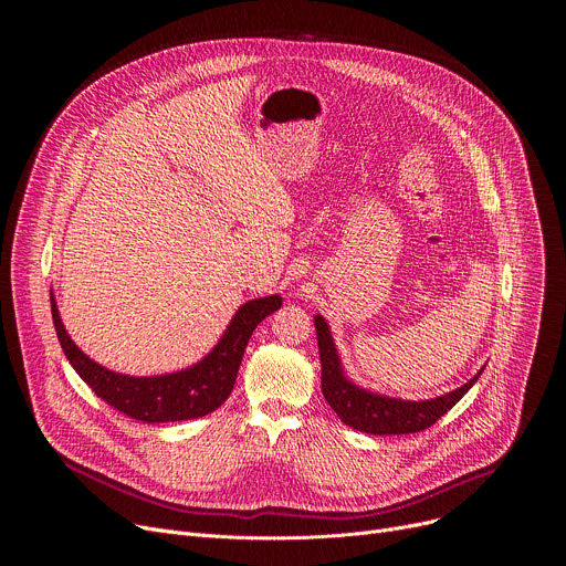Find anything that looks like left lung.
Masks as SVG:
<instances>
[{
    "mask_svg": "<svg viewBox=\"0 0 566 566\" xmlns=\"http://www.w3.org/2000/svg\"><path fill=\"white\" fill-rule=\"evenodd\" d=\"M313 325L322 365V394L345 426L367 434H412L434 426L452 406H457L483 371L481 367L465 385L430 400L391 398L352 382L345 376L327 319L317 313Z\"/></svg>",
    "mask_w": 566,
    "mask_h": 566,
    "instance_id": "1",
    "label": "left lung"
}]
</instances>
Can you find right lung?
I'll return each instance as SVG.
<instances>
[{
    "mask_svg": "<svg viewBox=\"0 0 566 566\" xmlns=\"http://www.w3.org/2000/svg\"><path fill=\"white\" fill-rule=\"evenodd\" d=\"M280 306V295L241 304L212 352L188 369L164 376H127L98 365L71 340L51 293L55 334L71 367L107 406L143 423H175L214 412L234 387L241 358L255 327Z\"/></svg>",
    "mask_w": 566,
    "mask_h": 566,
    "instance_id": "right-lung-1",
    "label": "right lung"
}]
</instances>
